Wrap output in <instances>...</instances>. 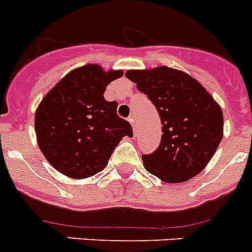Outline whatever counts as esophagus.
<instances>
[{"mask_svg":"<svg viewBox=\"0 0 252 252\" xmlns=\"http://www.w3.org/2000/svg\"><path fill=\"white\" fill-rule=\"evenodd\" d=\"M130 122H131V125H132V128H133V133H135V135H136V125H135V119H133V116H131L130 119Z\"/></svg>","mask_w":252,"mask_h":252,"instance_id":"obj_1","label":"esophagus"}]
</instances>
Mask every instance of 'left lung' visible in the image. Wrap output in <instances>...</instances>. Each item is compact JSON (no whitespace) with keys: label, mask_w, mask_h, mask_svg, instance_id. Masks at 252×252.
Listing matches in <instances>:
<instances>
[{"label":"left lung","mask_w":252,"mask_h":252,"mask_svg":"<svg viewBox=\"0 0 252 252\" xmlns=\"http://www.w3.org/2000/svg\"><path fill=\"white\" fill-rule=\"evenodd\" d=\"M125 75L148 95L162 125L160 145L149 155L142 154L146 170L166 183L199 174L222 140L221 107L199 82L177 69L159 66Z\"/></svg>","instance_id":"obj_1"}]
</instances>
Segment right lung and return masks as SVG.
<instances>
[{
    "mask_svg": "<svg viewBox=\"0 0 252 252\" xmlns=\"http://www.w3.org/2000/svg\"><path fill=\"white\" fill-rule=\"evenodd\" d=\"M122 75L99 65L74 69L44 97L35 113L37 145L51 165L77 179L103 170L130 122L117 115V103L104 99L106 87Z\"/></svg>",
    "mask_w": 252,
    "mask_h": 252,
    "instance_id": "obj_1",
    "label": "right lung"
}]
</instances>
